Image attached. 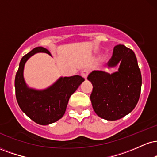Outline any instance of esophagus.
Wrapping results in <instances>:
<instances>
[{
	"instance_id": "esophagus-1",
	"label": "esophagus",
	"mask_w": 157,
	"mask_h": 157,
	"mask_svg": "<svg viewBox=\"0 0 157 157\" xmlns=\"http://www.w3.org/2000/svg\"><path fill=\"white\" fill-rule=\"evenodd\" d=\"M81 75H82V77H84L85 79H86V78H87L88 75H89V71H88V70H86V69L82 70V71H81Z\"/></svg>"
}]
</instances>
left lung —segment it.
Returning <instances> with one entry per match:
<instances>
[{"mask_svg": "<svg viewBox=\"0 0 157 157\" xmlns=\"http://www.w3.org/2000/svg\"><path fill=\"white\" fill-rule=\"evenodd\" d=\"M120 62L111 75L94 71L88 77L93 85L90 99L95 113L107 120L121 119L133 111L141 92L142 76L134 52L124 45L114 46L109 66Z\"/></svg>", "mask_w": 157, "mask_h": 157, "instance_id": "left-lung-1", "label": "left lung"}]
</instances>
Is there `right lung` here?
<instances>
[{
  "instance_id": "1",
  "label": "right lung",
  "mask_w": 157,
  "mask_h": 157,
  "mask_svg": "<svg viewBox=\"0 0 157 157\" xmlns=\"http://www.w3.org/2000/svg\"><path fill=\"white\" fill-rule=\"evenodd\" d=\"M37 52L51 55L48 50L39 46L23 56L15 75V95L23 112L36 123L45 125L62 118L70 97L85 79L79 75L60 77L51 87L44 91L29 89L23 80V68L26 60Z\"/></svg>"
}]
</instances>
